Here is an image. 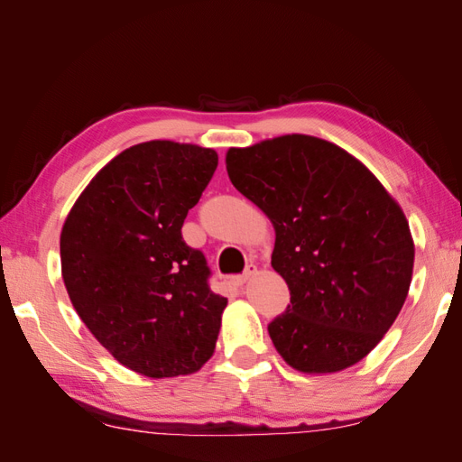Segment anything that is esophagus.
Here are the masks:
<instances>
[{"label":"esophagus","instance_id":"esophagus-1","mask_svg":"<svg viewBox=\"0 0 462 462\" xmlns=\"http://www.w3.org/2000/svg\"><path fill=\"white\" fill-rule=\"evenodd\" d=\"M256 272H258L256 265H254V263H248V265H246V270H245V273H241V275H233V277H231V283H233L235 287H243V285L248 282L250 277L256 275Z\"/></svg>","mask_w":462,"mask_h":462}]
</instances>
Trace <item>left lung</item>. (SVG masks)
Masks as SVG:
<instances>
[{
	"label": "left lung",
	"instance_id": "obj_1",
	"mask_svg": "<svg viewBox=\"0 0 462 462\" xmlns=\"http://www.w3.org/2000/svg\"><path fill=\"white\" fill-rule=\"evenodd\" d=\"M226 165L275 229L272 265L291 291L268 326L277 353L302 374L356 365L409 295L414 241L401 206L365 163L310 134L229 148Z\"/></svg>",
	"mask_w": 462,
	"mask_h": 462
}]
</instances>
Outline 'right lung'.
Listing matches in <instances>:
<instances>
[{
  "label": "right lung",
  "mask_w": 462,
  "mask_h": 462,
  "mask_svg": "<svg viewBox=\"0 0 462 462\" xmlns=\"http://www.w3.org/2000/svg\"><path fill=\"white\" fill-rule=\"evenodd\" d=\"M217 167L199 144L150 141L106 163L69 212L61 275L77 314L123 366L153 380L199 372L227 299L180 235Z\"/></svg>",
  "instance_id": "add662e5"
}]
</instances>
